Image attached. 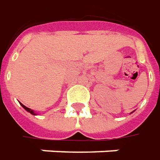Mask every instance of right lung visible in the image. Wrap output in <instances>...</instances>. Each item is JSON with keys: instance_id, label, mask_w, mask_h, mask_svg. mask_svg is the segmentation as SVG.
<instances>
[{"instance_id": "add662e5", "label": "right lung", "mask_w": 160, "mask_h": 160, "mask_svg": "<svg viewBox=\"0 0 160 160\" xmlns=\"http://www.w3.org/2000/svg\"><path fill=\"white\" fill-rule=\"evenodd\" d=\"M21 105L23 106V108L25 109V111H27L28 112H30L31 114H32V115H35V113H34V112H33V111H32V110H31L30 108H27V107H26V106H25L24 104H22V103H21Z\"/></svg>"}]
</instances>
